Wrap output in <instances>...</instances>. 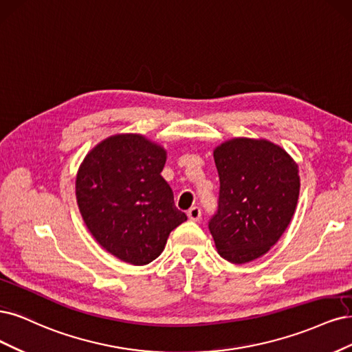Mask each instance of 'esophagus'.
Segmentation results:
<instances>
[{
    "instance_id": "esophagus-1",
    "label": "esophagus",
    "mask_w": 352,
    "mask_h": 352,
    "mask_svg": "<svg viewBox=\"0 0 352 352\" xmlns=\"http://www.w3.org/2000/svg\"><path fill=\"white\" fill-rule=\"evenodd\" d=\"M187 214H188V218H190L191 221L197 222V221H200V218H201V210H200V208L195 206V208H191V209L187 212Z\"/></svg>"
}]
</instances>
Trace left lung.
I'll return each mask as SVG.
<instances>
[{
	"instance_id": "1",
	"label": "left lung",
	"mask_w": 352,
	"mask_h": 352,
	"mask_svg": "<svg viewBox=\"0 0 352 352\" xmlns=\"http://www.w3.org/2000/svg\"><path fill=\"white\" fill-rule=\"evenodd\" d=\"M213 157L221 190L209 230L221 257L248 263L288 228L300 196L298 165L266 139H230L214 147Z\"/></svg>"
}]
</instances>
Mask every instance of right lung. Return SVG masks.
I'll return each instance as SVG.
<instances>
[{"instance_id":"add662e5","label":"right lung","mask_w":352,"mask_h":352,"mask_svg":"<svg viewBox=\"0 0 352 352\" xmlns=\"http://www.w3.org/2000/svg\"><path fill=\"white\" fill-rule=\"evenodd\" d=\"M165 147L143 134L99 142L76 175L78 210L95 240L122 262L142 266L160 256L173 230L187 221L161 175Z\"/></svg>"}]
</instances>
